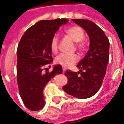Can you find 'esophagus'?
Here are the masks:
<instances>
[{
  "label": "esophagus",
  "instance_id": "esophagus-1",
  "mask_svg": "<svg viewBox=\"0 0 124 124\" xmlns=\"http://www.w3.org/2000/svg\"><path fill=\"white\" fill-rule=\"evenodd\" d=\"M65 71H66V69H65L64 68H62V72L64 73Z\"/></svg>",
  "mask_w": 124,
  "mask_h": 124
}]
</instances>
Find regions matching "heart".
<instances>
[{
  "label": "heart",
  "instance_id": "heart-1",
  "mask_svg": "<svg viewBox=\"0 0 124 124\" xmlns=\"http://www.w3.org/2000/svg\"><path fill=\"white\" fill-rule=\"evenodd\" d=\"M66 33L76 42V47L80 50H83L84 48V43L83 40L84 38V32L82 28L78 26H74L66 30ZM59 37L58 34H54L50 40V49L53 53H56L58 50ZM78 56L77 54H60L56 58L55 62L57 64H60L63 67L70 68L75 64L78 62Z\"/></svg>",
  "mask_w": 124,
  "mask_h": 124
}]
</instances>
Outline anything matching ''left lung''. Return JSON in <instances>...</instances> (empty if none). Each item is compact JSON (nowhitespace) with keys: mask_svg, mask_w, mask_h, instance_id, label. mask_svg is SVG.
Listing matches in <instances>:
<instances>
[{"mask_svg":"<svg viewBox=\"0 0 124 124\" xmlns=\"http://www.w3.org/2000/svg\"><path fill=\"white\" fill-rule=\"evenodd\" d=\"M72 21L86 31L90 44L86 56L77 65L80 72L70 70L65 72L68 83L62 89L76 98H88L98 91L104 80L109 60V42L104 31L91 20L72 19Z\"/></svg>","mask_w":124,"mask_h":124,"instance_id":"1","label":"left lung"}]
</instances>
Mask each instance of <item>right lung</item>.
Segmentation results:
<instances>
[{
  "instance_id": "add662e5",
  "label": "right lung",
  "mask_w": 124,
  "mask_h": 124,
  "mask_svg": "<svg viewBox=\"0 0 124 124\" xmlns=\"http://www.w3.org/2000/svg\"><path fill=\"white\" fill-rule=\"evenodd\" d=\"M68 22L65 18L40 20L28 28L17 48V83L23 103L31 111L44 106L43 89L54 76L62 74L61 65L48 66L53 61L50 40L60 26Z\"/></svg>"
}]
</instances>
